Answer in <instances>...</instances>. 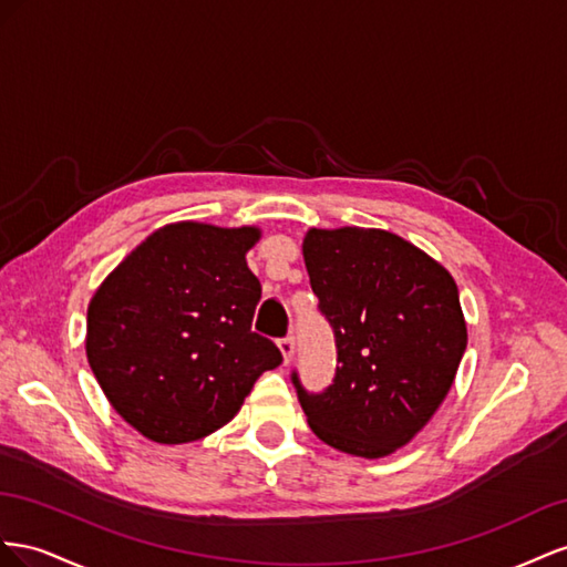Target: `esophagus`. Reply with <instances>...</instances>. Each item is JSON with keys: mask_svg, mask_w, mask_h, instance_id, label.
Instances as JSON below:
<instances>
[{"mask_svg": "<svg viewBox=\"0 0 567 567\" xmlns=\"http://www.w3.org/2000/svg\"><path fill=\"white\" fill-rule=\"evenodd\" d=\"M278 347H280V351H282L285 363L292 361V355H295V337H282L280 342H278Z\"/></svg>", "mask_w": 567, "mask_h": 567, "instance_id": "obj_1", "label": "esophagus"}]
</instances>
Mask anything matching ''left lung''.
Instances as JSON below:
<instances>
[{
	"mask_svg": "<svg viewBox=\"0 0 567 567\" xmlns=\"http://www.w3.org/2000/svg\"><path fill=\"white\" fill-rule=\"evenodd\" d=\"M318 311L334 334L332 384H292L318 440L382 458L427 425L467 344L454 278L386 230H309L303 239Z\"/></svg>",
	"mask_w": 567,
	"mask_h": 567,
	"instance_id": "obj_1",
	"label": "left lung"
}]
</instances>
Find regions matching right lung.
<instances>
[{"instance_id":"obj_1","label":"right lung","mask_w":567,"mask_h":567,"mask_svg":"<svg viewBox=\"0 0 567 567\" xmlns=\"http://www.w3.org/2000/svg\"><path fill=\"white\" fill-rule=\"evenodd\" d=\"M256 228L173 223L127 254L87 309V361L111 406L158 444L230 423L254 382L282 363L251 330L261 282Z\"/></svg>"}]
</instances>
